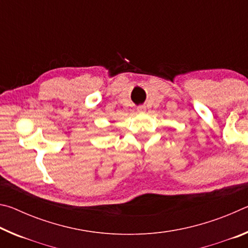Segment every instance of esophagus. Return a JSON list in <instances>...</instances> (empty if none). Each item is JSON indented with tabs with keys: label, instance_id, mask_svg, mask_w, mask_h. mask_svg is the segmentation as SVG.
<instances>
[{
	"label": "esophagus",
	"instance_id": "34e87169",
	"mask_svg": "<svg viewBox=\"0 0 248 248\" xmlns=\"http://www.w3.org/2000/svg\"><path fill=\"white\" fill-rule=\"evenodd\" d=\"M138 111H139V112L145 111V106H139V107H138Z\"/></svg>",
	"mask_w": 248,
	"mask_h": 248
}]
</instances>
